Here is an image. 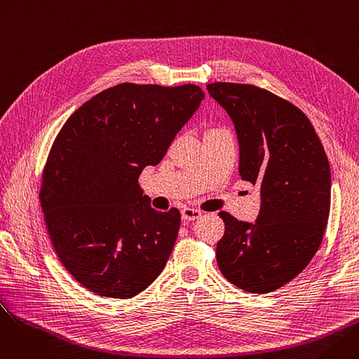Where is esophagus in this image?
<instances>
[{"mask_svg":"<svg viewBox=\"0 0 359 359\" xmlns=\"http://www.w3.org/2000/svg\"><path fill=\"white\" fill-rule=\"evenodd\" d=\"M202 215V212L199 210L195 208H183L182 210V218L184 221H195Z\"/></svg>","mask_w":359,"mask_h":359,"instance_id":"34e87169","label":"esophagus"}]
</instances>
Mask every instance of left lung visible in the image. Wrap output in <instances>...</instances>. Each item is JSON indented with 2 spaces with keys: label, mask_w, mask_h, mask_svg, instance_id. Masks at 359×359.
Instances as JSON below:
<instances>
[{
  "label": "left lung",
  "mask_w": 359,
  "mask_h": 359,
  "mask_svg": "<svg viewBox=\"0 0 359 359\" xmlns=\"http://www.w3.org/2000/svg\"><path fill=\"white\" fill-rule=\"evenodd\" d=\"M206 88L234 123L241 179L260 187L256 222L219 212L225 233L217 243L218 268L240 290L272 292L303 272L322 244L329 160L309 118L288 100L252 84Z\"/></svg>",
  "instance_id": "left-lung-1"
}]
</instances>
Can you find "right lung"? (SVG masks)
Here are the masks:
<instances>
[{"label": "right lung", "mask_w": 359, "mask_h": 359, "mask_svg": "<svg viewBox=\"0 0 359 359\" xmlns=\"http://www.w3.org/2000/svg\"><path fill=\"white\" fill-rule=\"evenodd\" d=\"M203 99L195 84L122 83L86 102L56 135L41 206L56 255L88 291L130 298L164 269L180 212L151 208L138 177L163 160Z\"/></svg>", "instance_id": "obj_1"}]
</instances>
